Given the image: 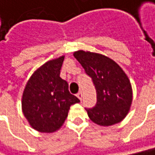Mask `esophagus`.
<instances>
[{
	"mask_svg": "<svg viewBox=\"0 0 155 155\" xmlns=\"http://www.w3.org/2000/svg\"><path fill=\"white\" fill-rule=\"evenodd\" d=\"M76 96L81 101V99H82V93H81V92H79L77 95H76Z\"/></svg>",
	"mask_w": 155,
	"mask_h": 155,
	"instance_id": "esophagus-1",
	"label": "esophagus"
}]
</instances>
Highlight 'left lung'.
<instances>
[{
    "label": "left lung",
    "instance_id": "8db88e82",
    "mask_svg": "<svg viewBox=\"0 0 155 155\" xmlns=\"http://www.w3.org/2000/svg\"><path fill=\"white\" fill-rule=\"evenodd\" d=\"M73 54L96 87L97 103L87 110L90 120L101 126L121 122L132 103V84L124 71L113 59L100 53L79 50Z\"/></svg>",
    "mask_w": 155,
    "mask_h": 155
}]
</instances>
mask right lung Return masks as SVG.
<instances>
[{
	"instance_id": "obj_1",
	"label": "right lung",
	"mask_w": 155,
	"mask_h": 155,
	"mask_svg": "<svg viewBox=\"0 0 155 155\" xmlns=\"http://www.w3.org/2000/svg\"><path fill=\"white\" fill-rule=\"evenodd\" d=\"M65 56L43 64L28 80L22 96V110L30 125L45 133L60 129L70 106L80 100L70 94L68 82L59 77Z\"/></svg>"
}]
</instances>
